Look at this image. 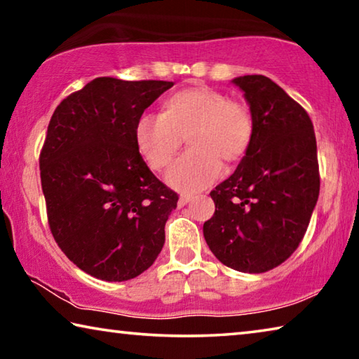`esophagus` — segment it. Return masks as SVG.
Returning a JSON list of instances; mask_svg holds the SVG:
<instances>
[{
    "label": "esophagus",
    "mask_w": 359,
    "mask_h": 359,
    "mask_svg": "<svg viewBox=\"0 0 359 359\" xmlns=\"http://www.w3.org/2000/svg\"><path fill=\"white\" fill-rule=\"evenodd\" d=\"M193 199V194H180L179 198V208H184L185 204H188Z\"/></svg>",
    "instance_id": "obj_1"
}]
</instances>
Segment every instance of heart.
<instances>
[{
    "instance_id": "b5f03b06",
    "label": "heart",
    "mask_w": 359,
    "mask_h": 359,
    "mask_svg": "<svg viewBox=\"0 0 359 359\" xmlns=\"http://www.w3.org/2000/svg\"><path fill=\"white\" fill-rule=\"evenodd\" d=\"M136 144L150 169L166 168L188 136L185 151L166 174L180 191L203 190L223 171L222 160L239 161L250 149L255 120L244 102L208 87L187 88L166 100L161 114H144L136 123Z\"/></svg>"
}]
</instances>
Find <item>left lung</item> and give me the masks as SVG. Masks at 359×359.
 I'll list each match as a JSON object with an SVG mask.
<instances>
[{
    "instance_id": "obj_1",
    "label": "left lung",
    "mask_w": 359,
    "mask_h": 359,
    "mask_svg": "<svg viewBox=\"0 0 359 359\" xmlns=\"http://www.w3.org/2000/svg\"><path fill=\"white\" fill-rule=\"evenodd\" d=\"M255 120L250 149L210 196L203 233L231 269L261 274L288 259L306 234L320 193L317 139L309 114L269 77L233 79Z\"/></svg>"
}]
</instances>
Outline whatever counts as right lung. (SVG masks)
Returning a JSON list of instances; mask_svg holds the SVG:
<instances>
[{"instance_id": "right-lung-1", "label": "right lung", "mask_w": 359, "mask_h": 359, "mask_svg": "<svg viewBox=\"0 0 359 359\" xmlns=\"http://www.w3.org/2000/svg\"><path fill=\"white\" fill-rule=\"evenodd\" d=\"M172 85L93 79L48 123L39 156L48 226L66 257L100 280L137 277L165 245L179 196L145 165L135 131Z\"/></svg>"}]
</instances>
